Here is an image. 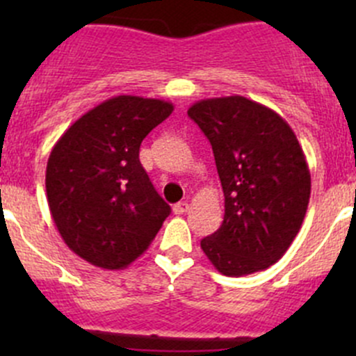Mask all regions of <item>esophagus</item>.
Returning a JSON list of instances; mask_svg holds the SVG:
<instances>
[{
    "instance_id": "esophagus-1",
    "label": "esophagus",
    "mask_w": 356,
    "mask_h": 356,
    "mask_svg": "<svg viewBox=\"0 0 356 356\" xmlns=\"http://www.w3.org/2000/svg\"><path fill=\"white\" fill-rule=\"evenodd\" d=\"M189 210V203L188 201H179V203L174 204V213L175 215H182Z\"/></svg>"
}]
</instances>
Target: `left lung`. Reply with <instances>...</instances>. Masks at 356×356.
<instances>
[{"label": "left lung", "mask_w": 356, "mask_h": 356, "mask_svg": "<svg viewBox=\"0 0 356 356\" xmlns=\"http://www.w3.org/2000/svg\"><path fill=\"white\" fill-rule=\"evenodd\" d=\"M213 149L225 198L222 225L201 250L229 277L274 265L300 232L310 170L288 122L245 96L201 99L188 110Z\"/></svg>", "instance_id": "8db88e82"}]
</instances>
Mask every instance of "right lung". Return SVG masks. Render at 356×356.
Wrapping results in <instances>:
<instances>
[{
  "mask_svg": "<svg viewBox=\"0 0 356 356\" xmlns=\"http://www.w3.org/2000/svg\"><path fill=\"white\" fill-rule=\"evenodd\" d=\"M172 111L163 99L115 96L75 120L53 146L46 167L49 211L65 245L89 264L125 268L170 215L139 148Z\"/></svg>",
  "mask_w": 356,
  "mask_h": 356,
  "instance_id": "1",
  "label": "right lung"
}]
</instances>
